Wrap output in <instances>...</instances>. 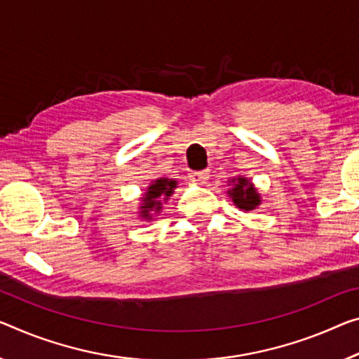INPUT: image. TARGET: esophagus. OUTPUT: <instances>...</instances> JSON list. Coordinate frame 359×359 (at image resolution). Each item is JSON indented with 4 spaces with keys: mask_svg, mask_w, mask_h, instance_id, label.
<instances>
[{
    "mask_svg": "<svg viewBox=\"0 0 359 359\" xmlns=\"http://www.w3.org/2000/svg\"><path fill=\"white\" fill-rule=\"evenodd\" d=\"M189 178L194 181V183H198V184H202V183H205V181L210 178V170H194V172H191L189 173Z\"/></svg>",
    "mask_w": 359,
    "mask_h": 359,
    "instance_id": "34e87169",
    "label": "esophagus"
}]
</instances>
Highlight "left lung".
I'll return each mask as SVG.
<instances>
[{
  "label": "left lung",
  "mask_w": 359,
  "mask_h": 359,
  "mask_svg": "<svg viewBox=\"0 0 359 359\" xmlns=\"http://www.w3.org/2000/svg\"><path fill=\"white\" fill-rule=\"evenodd\" d=\"M229 194L233 196V202L236 205L245 212L253 210L260 203V196L257 194V191L253 189V186L245 178L237 180L236 186L229 191Z\"/></svg>",
  "instance_id": "1"
}]
</instances>
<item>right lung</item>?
<instances>
[{"mask_svg":"<svg viewBox=\"0 0 359 359\" xmlns=\"http://www.w3.org/2000/svg\"><path fill=\"white\" fill-rule=\"evenodd\" d=\"M173 187H176V181H172V180H168V178H161V180H156L154 181V183L149 186V189H147V194H146V197H142V217L144 218H147V219H151L152 217H151V213L149 212H152L154 208H156V212H158L161 210V201H157L158 197H162V196H165V197H168V196H172V192H173Z\"/></svg>","mask_w":359,"mask_h":359,"instance_id":"1","label":"right lung"}]
</instances>
